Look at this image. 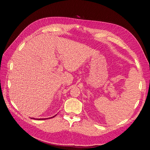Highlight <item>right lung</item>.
<instances>
[{
  "label": "right lung",
  "instance_id": "right-lung-1",
  "mask_svg": "<svg viewBox=\"0 0 150 150\" xmlns=\"http://www.w3.org/2000/svg\"><path fill=\"white\" fill-rule=\"evenodd\" d=\"M55 117V116H53V117H50V118H52V117ZM31 119H33V118H31ZM34 119V118H33ZM50 119V118H49ZM44 119H38V120H44Z\"/></svg>",
  "mask_w": 150,
  "mask_h": 150
}]
</instances>
